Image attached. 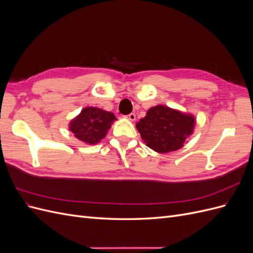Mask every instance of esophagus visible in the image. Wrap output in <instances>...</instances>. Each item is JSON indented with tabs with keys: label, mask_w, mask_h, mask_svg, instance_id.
<instances>
[{
	"label": "esophagus",
	"mask_w": 253,
	"mask_h": 253,
	"mask_svg": "<svg viewBox=\"0 0 253 253\" xmlns=\"http://www.w3.org/2000/svg\"><path fill=\"white\" fill-rule=\"evenodd\" d=\"M126 118H127L128 120H131V121H134V120L136 119V115H135L134 113H131V114H128V115H126Z\"/></svg>",
	"instance_id": "esophagus-1"
}]
</instances>
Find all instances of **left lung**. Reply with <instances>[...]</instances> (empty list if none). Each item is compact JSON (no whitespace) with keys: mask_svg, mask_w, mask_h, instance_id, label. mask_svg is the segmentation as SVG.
Segmentation results:
<instances>
[{"mask_svg":"<svg viewBox=\"0 0 253 253\" xmlns=\"http://www.w3.org/2000/svg\"><path fill=\"white\" fill-rule=\"evenodd\" d=\"M194 125L195 118L192 115L156 105L137 122L136 127L150 149L169 153L182 148L183 142L193 133Z\"/></svg>","mask_w":253,"mask_h":253,"instance_id":"8db88e82","label":"left lung"}]
</instances>
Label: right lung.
<instances>
[{
  "label": "right lung",
  "instance_id": "obj_1",
  "mask_svg": "<svg viewBox=\"0 0 253 253\" xmlns=\"http://www.w3.org/2000/svg\"><path fill=\"white\" fill-rule=\"evenodd\" d=\"M116 117L112 112L93 108H85L70 124V129L76 138L88 143L95 144L103 139Z\"/></svg>",
  "mask_w": 253,
  "mask_h": 253
}]
</instances>
